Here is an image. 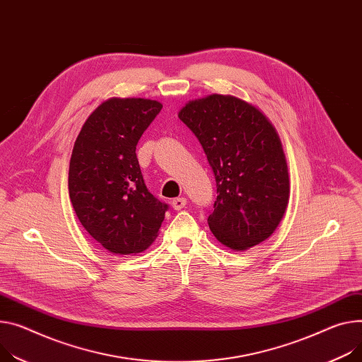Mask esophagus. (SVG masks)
Returning <instances> with one entry per match:
<instances>
[{
	"label": "esophagus",
	"instance_id": "1",
	"mask_svg": "<svg viewBox=\"0 0 362 362\" xmlns=\"http://www.w3.org/2000/svg\"><path fill=\"white\" fill-rule=\"evenodd\" d=\"M171 204H173V207H174L175 210H181V209H184V207H185V204H187V199H184V197L174 199Z\"/></svg>",
	"mask_w": 362,
	"mask_h": 362
}]
</instances>
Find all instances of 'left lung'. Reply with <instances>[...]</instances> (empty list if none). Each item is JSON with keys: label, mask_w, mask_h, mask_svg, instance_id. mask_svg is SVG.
Listing matches in <instances>:
<instances>
[{"label": "left lung", "mask_w": 362, "mask_h": 362, "mask_svg": "<svg viewBox=\"0 0 362 362\" xmlns=\"http://www.w3.org/2000/svg\"><path fill=\"white\" fill-rule=\"evenodd\" d=\"M178 117L199 139L216 178L217 199L207 218L216 239L233 251L268 239L290 197L275 127L255 105L220 94L187 103Z\"/></svg>", "instance_id": "obj_1"}]
</instances>
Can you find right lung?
Returning a JSON list of instances; mask_svg holds the SVG:
<instances>
[{
	"label": "right lung",
	"mask_w": 362,
	"mask_h": 362,
	"mask_svg": "<svg viewBox=\"0 0 362 362\" xmlns=\"http://www.w3.org/2000/svg\"><path fill=\"white\" fill-rule=\"evenodd\" d=\"M162 104L110 98L82 126L69 162L68 188L81 225L108 252L145 251L158 236L168 204L148 189L136 145Z\"/></svg>",
	"instance_id": "add662e5"
}]
</instances>
